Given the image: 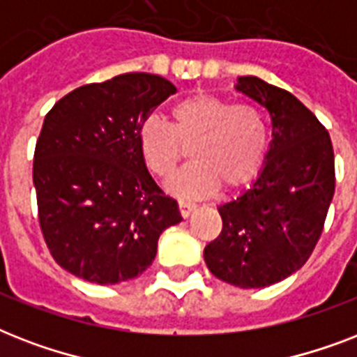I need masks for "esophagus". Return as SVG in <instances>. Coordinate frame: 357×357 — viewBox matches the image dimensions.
Listing matches in <instances>:
<instances>
[{
	"label": "esophagus",
	"instance_id": "1",
	"mask_svg": "<svg viewBox=\"0 0 357 357\" xmlns=\"http://www.w3.org/2000/svg\"><path fill=\"white\" fill-rule=\"evenodd\" d=\"M195 211H196L195 204H189V202H179V213H181V217L183 218H189Z\"/></svg>",
	"mask_w": 357,
	"mask_h": 357
}]
</instances>
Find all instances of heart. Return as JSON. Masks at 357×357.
<instances>
[{
  "mask_svg": "<svg viewBox=\"0 0 357 357\" xmlns=\"http://www.w3.org/2000/svg\"><path fill=\"white\" fill-rule=\"evenodd\" d=\"M174 123L157 116L140 122L137 144L142 161L157 178H172L190 148L192 159L170 183L174 195L206 198L222 185L241 190L259 176L268 148L263 114L213 94H192L172 107Z\"/></svg>",
  "mask_w": 357,
  "mask_h": 357,
  "instance_id": "obj_1",
  "label": "heart"
}]
</instances>
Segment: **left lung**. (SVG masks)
I'll return each mask as SVG.
<instances>
[{
	"mask_svg": "<svg viewBox=\"0 0 357 357\" xmlns=\"http://www.w3.org/2000/svg\"><path fill=\"white\" fill-rule=\"evenodd\" d=\"M235 91L271 114L272 140L252 187L218 207L222 231L204 250L213 276L261 289L302 268L315 248L335 190L330 135L291 92L255 75Z\"/></svg>",
	"mask_w": 357,
	"mask_h": 357,
	"instance_id": "1",
	"label": "left lung"
}]
</instances>
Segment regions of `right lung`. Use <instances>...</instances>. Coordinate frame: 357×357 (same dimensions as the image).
Instances as JSON below:
<instances>
[{
    "label": "right lung",
    "mask_w": 357,
    "mask_h": 357,
    "mask_svg": "<svg viewBox=\"0 0 357 357\" xmlns=\"http://www.w3.org/2000/svg\"><path fill=\"white\" fill-rule=\"evenodd\" d=\"M176 86L153 74H122L75 89L44 119L33 183L53 259L98 283L128 282L148 268L157 241L183 218L139 153L140 122Z\"/></svg>",
    "instance_id": "obj_1"
}]
</instances>
